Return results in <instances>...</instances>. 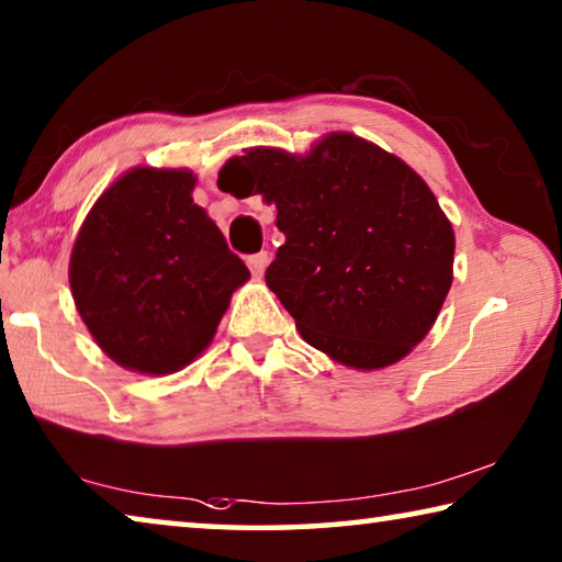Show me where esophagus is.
<instances>
[{
	"label": "esophagus",
	"instance_id": "1",
	"mask_svg": "<svg viewBox=\"0 0 562 562\" xmlns=\"http://www.w3.org/2000/svg\"><path fill=\"white\" fill-rule=\"evenodd\" d=\"M267 262H270V255H267V252H255V255L247 257V265H249V270H252L255 278H260V274L265 272Z\"/></svg>",
	"mask_w": 562,
	"mask_h": 562
}]
</instances>
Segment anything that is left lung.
Here are the masks:
<instances>
[{"instance_id":"obj_1","label":"left lung","mask_w":562,"mask_h":562,"mask_svg":"<svg viewBox=\"0 0 562 562\" xmlns=\"http://www.w3.org/2000/svg\"><path fill=\"white\" fill-rule=\"evenodd\" d=\"M220 177L235 198L278 204L284 245L265 280L310 345L375 370L427 335L452 282L456 235L403 159L335 132L305 157L249 149Z\"/></svg>"}]
</instances>
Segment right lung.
<instances>
[{
  "label": "right lung",
  "mask_w": 562,
  "mask_h": 562,
  "mask_svg": "<svg viewBox=\"0 0 562 562\" xmlns=\"http://www.w3.org/2000/svg\"><path fill=\"white\" fill-rule=\"evenodd\" d=\"M192 187L184 169H132L79 229L69 262L77 310L122 368L167 375L190 364L249 278Z\"/></svg>",
  "instance_id": "right-lung-1"
}]
</instances>
